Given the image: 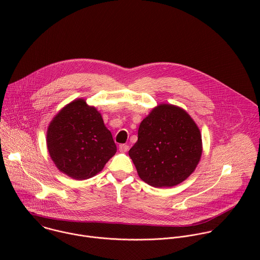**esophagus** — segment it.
<instances>
[{
    "mask_svg": "<svg viewBox=\"0 0 260 260\" xmlns=\"http://www.w3.org/2000/svg\"><path fill=\"white\" fill-rule=\"evenodd\" d=\"M118 148H119V151H120V152H123V153H124V152H127V151H128L129 146H128L127 144H120Z\"/></svg>",
    "mask_w": 260,
    "mask_h": 260,
    "instance_id": "34e87169",
    "label": "esophagus"
}]
</instances>
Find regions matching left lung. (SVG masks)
Returning <instances> with one entry per match:
<instances>
[{
	"label": "left lung",
	"mask_w": 260,
	"mask_h": 260,
	"mask_svg": "<svg viewBox=\"0 0 260 260\" xmlns=\"http://www.w3.org/2000/svg\"><path fill=\"white\" fill-rule=\"evenodd\" d=\"M203 152L197 123L180 107L161 104L140 123L131 148L139 177L153 187H172L196 170Z\"/></svg>",
	"instance_id": "8db88e82"
}]
</instances>
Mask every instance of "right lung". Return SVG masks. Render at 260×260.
Returning <instances> with one entry per match:
<instances>
[{"instance_id":"1","label":"right lung","mask_w":260,"mask_h":260,"mask_svg":"<svg viewBox=\"0 0 260 260\" xmlns=\"http://www.w3.org/2000/svg\"><path fill=\"white\" fill-rule=\"evenodd\" d=\"M46 137L48 152L56 168L76 180L100 173L117 150L101 113L83 99L71 102L59 111Z\"/></svg>"}]
</instances>
